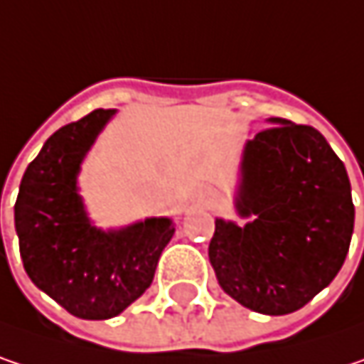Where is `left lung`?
<instances>
[{
  "mask_svg": "<svg viewBox=\"0 0 364 364\" xmlns=\"http://www.w3.org/2000/svg\"><path fill=\"white\" fill-rule=\"evenodd\" d=\"M248 141L238 211L215 220L209 261L220 286L263 315L302 309L338 275L350 247L354 205L342 159L319 130L288 119Z\"/></svg>",
  "mask_w": 364,
  "mask_h": 364,
  "instance_id": "8db88e82",
  "label": "left lung"
}]
</instances>
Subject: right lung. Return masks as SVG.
Returning a JSON list of instances; mask_svg holds the SVG:
<instances>
[{"label": "right lung", "instance_id": "obj_1", "mask_svg": "<svg viewBox=\"0 0 364 364\" xmlns=\"http://www.w3.org/2000/svg\"><path fill=\"white\" fill-rule=\"evenodd\" d=\"M112 116L114 109H95L53 132L28 164L14 205L28 277L80 319L116 317L139 299L173 236L166 218L119 232H101L87 220L76 195V173Z\"/></svg>", "mask_w": 364, "mask_h": 364}]
</instances>
